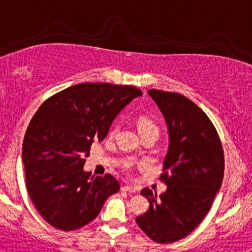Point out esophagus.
Instances as JSON below:
<instances>
[{"label":"esophagus","mask_w":252,"mask_h":252,"mask_svg":"<svg viewBox=\"0 0 252 252\" xmlns=\"http://www.w3.org/2000/svg\"><path fill=\"white\" fill-rule=\"evenodd\" d=\"M122 191L130 192V193H136V192H138V188H136L135 186H123V187H122Z\"/></svg>","instance_id":"esophagus-1"}]
</instances>
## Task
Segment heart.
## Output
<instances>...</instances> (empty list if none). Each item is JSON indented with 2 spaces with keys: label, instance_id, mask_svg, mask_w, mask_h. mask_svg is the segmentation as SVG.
I'll use <instances>...</instances> for the list:
<instances>
[{
  "label": "heart",
  "instance_id": "b5f03b06",
  "mask_svg": "<svg viewBox=\"0 0 252 252\" xmlns=\"http://www.w3.org/2000/svg\"><path fill=\"white\" fill-rule=\"evenodd\" d=\"M138 129H139V131H143V130H158V126H156L153 121H150L149 118H146V117H141V118H139ZM114 131H116V129H114L112 133H114Z\"/></svg>",
  "mask_w": 252,
  "mask_h": 252
}]
</instances>
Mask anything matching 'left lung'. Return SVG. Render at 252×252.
I'll use <instances>...</instances> for the list:
<instances>
[{
    "label": "left lung",
    "mask_w": 252,
    "mask_h": 252,
    "mask_svg": "<svg viewBox=\"0 0 252 252\" xmlns=\"http://www.w3.org/2000/svg\"><path fill=\"white\" fill-rule=\"evenodd\" d=\"M148 94L167 126L168 149L161 176L167 189L158 197L144 188L140 193L150 207L136 223L154 241L168 244L192 233L212 208L223 182L224 154L211 119L191 99L158 90Z\"/></svg>",
    "instance_id": "1"
}]
</instances>
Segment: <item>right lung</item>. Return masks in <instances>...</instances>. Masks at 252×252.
<instances>
[{"label":"right lung","mask_w":252,"mask_h":252,"mask_svg":"<svg viewBox=\"0 0 252 252\" xmlns=\"http://www.w3.org/2000/svg\"><path fill=\"white\" fill-rule=\"evenodd\" d=\"M133 86L79 84L46 99L29 123L22 148L29 197L54 228L75 230L94 220L119 191L112 175L91 176L85 158L136 97Z\"/></svg>","instance_id":"right-lung-1"}]
</instances>
